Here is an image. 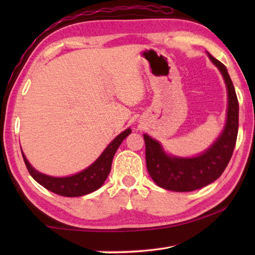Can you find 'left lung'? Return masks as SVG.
Instances as JSON below:
<instances>
[{
  "mask_svg": "<svg viewBox=\"0 0 255 255\" xmlns=\"http://www.w3.org/2000/svg\"><path fill=\"white\" fill-rule=\"evenodd\" d=\"M225 80L228 93V108L224 130L203 153L192 158L167 154L161 143L143 134L145 162L150 176L156 185L174 192H192L207 186L223 174L234 152L239 128V103L235 86L223 63L207 52Z\"/></svg>",
  "mask_w": 255,
  "mask_h": 255,
  "instance_id": "8db88e82",
  "label": "left lung"
}]
</instances>
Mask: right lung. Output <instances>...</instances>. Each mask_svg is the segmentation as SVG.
Segmentation results:
<instances>
[{
    "label": "right lung",
    "mask_w": 255,
    "mask_h": 255,
    "mask_svg": "<svg viewBox=\"0 0 255 255\" xmlns=\"http://www.w3.org/2000/svg\"><path fill=\"white\" fill-rule=\"evenodd\" d=\"M130 132L131 129L128 128L122 133H119L89 167L70 176L56 177L38 172L26 159L23 151H21V154H23V159L29 174L41 186H44L52 193L61 195V196L79 197L96 191L104 184L111 172L114 155H115L119 145L124 141V139Z\"/></svg>",
    "instance_id": "add662e5"
}]
</instances>
